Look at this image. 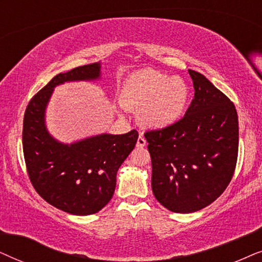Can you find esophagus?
<instances>
[{
  "label": "esophagus",
  "instance_id": "34e87169",
  "mask_svg": "<svg viewBox=\"0 0 262 262\" xmlns=\"http://www.w3.org/2000/svg\"><path fill=\"white\" fill-rule=\"evenodd\" d=\"M137 146H138V147H144V146H146V140H145V138L142 137V135H139L138 141H137Z\"/></svg>",
  "mask_w": 262,
  "mask_h": 262
}]
</instances>
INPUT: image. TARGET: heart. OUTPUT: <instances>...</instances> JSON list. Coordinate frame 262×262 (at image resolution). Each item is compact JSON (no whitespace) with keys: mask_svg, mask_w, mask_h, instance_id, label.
<instances>
[{"mask_svg":"<svg viewBox=\"0 0 262 262\" xmlns=\"http://www.w3.org/2000/svg\"><path fill=\"white\" fill-rule=\"evenodd\" d=\"M188 97L189 90L182 79L145 69L125 80L120 102L124 109L139 111V122L144 127L162 129L182 117Z\"/></svg>","mask_w":262,"mask_h":262,"instance_id":"heart-1","label":"heart"}]
</instances>
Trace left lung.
<instances>
[{"label": "left lung", "mask_w": 262, "mask_h": 262, "mask_svg": "<svg viewBox=\"0 0 262 262\" xmlns=\"http://www.w3.org/2000/svg\"><path fill=\"white\" fill-rule=\"evenodd\" d=\"M188 72L195 93L186 115L172 125L145 133L152 160V191L176 213L199 211L221 196L238 156L233 103L200 73Z\"/></svg>", "instance_id": "obj_1"}]
</instances>
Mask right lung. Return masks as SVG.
<instances>
[{"label": "right lung", "instance_id": "obj_1", "mask_svg": "<svg viewBox=\"0 0 262 262\" xmlns=\"http://www.w3.org/2000/svg\"><path fill=\"white\" fill-rule=\"evenodd\" d=\"M99 76V63L60 73L32 97L24 115L23 149L31 183L45 201L75 215L97 213L111 200L118 167L133 151L139 137L133 129L125 134H102L63 145L49 135L44 114L54 87Z\"/></svg>", "mask_w": 262, "mask_h": 262}]
</instances>
